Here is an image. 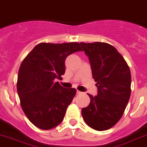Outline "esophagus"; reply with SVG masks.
Masks as SVG:
<instances>
[{"mask_svg": "<svg viewBox=\"0 0 147 147\" xmlns=\"http://www.w3.org/2000/svg\"><path fill=\"white\" fill-rule=\"evenodd\" d=\"M83 94V93L79 91V90H77V94Z\"/></svg>", "mask_w": 147, "mask_h": 147, "instance_id": "1", "label": "esophagus"}]
</instances>
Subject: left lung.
<instances>
[{
  "label": "left lung",
  "instance_id": "obj_1",
  "mask_svg": "<svg viewBox=\"0 0 147 147\" xmlns=\"http://www.w3.org/2000/svg\"><path fill=\"white\" fill-rule=\"evenodd\" d=\"M88 57L97 95L82 108L85 123L96 131H106L120 120L131 96V76L127 63L116 49L102 42L80 43Z\"/></svg>",
  "mask_w": 147,
  "mask_h": 147
}]
</instances>
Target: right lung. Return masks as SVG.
<instances>
[{
  "label": "right lung",
  "instance_id": "right-lung-1",
  "mask_svg": "<svg viewBox=\"0 0 147 147\" xmlns=\"http://www.w3.org/2000/svg\"><path fill=\"white\" fill-rule=\"evenodd\" d=\"M82 51L77 42L40 43L34 47L20 65L17 92L24 113L40 129L49 130L61 123L68 106L76 94L55 82L65 73L68 56Z\"/></svg>",
  "mask_w": 147,
  "mask_h": 147
}]
</instances>
